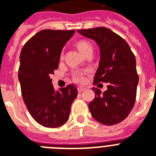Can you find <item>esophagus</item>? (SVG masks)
<instances>
[{
	"label": "esophagus",
	"mask_w": 156,
	"mask_h": 156,
	"mask_svg": "<svg viewBox=\"0 0 156 156\" xmlns=\"http://www.w3.org/2000/svg\"><path fill=\"white\" fill-rule=\"evenodd\" d=\"M85 89H86V88L83 87H80L77 88V90H78V92H79V93H81L82 91H83Z\"/></svg>",
	"instance_id": "obj_1"
}]
</instances>
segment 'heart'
Instances as JSON below:
<instances>
[{
	"label": "heart",
	"mask_w": 156,
	"mask_h": 156,
	"mask_svg": "<svg viewBox=\"0 0 156 156\" xmlns=\"http://www.w3.org/2000/svg\"><path fill=\"white\" fill-rule=\"evenodd\" d=\"M76 48L77 49L79 50V51L80 52L82 55H84L85 54L87 53L89 51H93V46L90 44L89 41H85V40H82V41H80L76 43ZM74 80L76 82L80 83L83 80V76H82V74L78 73L76 74L74 76Z\"/></svg>",
	"instance_id": "b5f03b06"
}]
</instances>
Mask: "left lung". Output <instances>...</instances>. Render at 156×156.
I'll use <instances>...</instances> for the list:
<instances>
[{"label":"left lung","mask_w":156,"mask_h":156,"mask_svg":"<svg viewBox=\"0 0 156 156\" xmlns=\"http://www.w3.org/2000/svg\"><path fill=\"white\" fill-rule=\"evenodd\" d=\"M77 32L94 41L100 48L94 84L108 83L103 93L98 88L92 89L95 98L88 105L90 113L101 124H117L128 116L136 100L139 78L134 55L123 38L106 27Z\"/></svg>","instance_id":"1"}]
</instances>
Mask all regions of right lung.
I'll use <instances>...</instances> for the list:
<instances>
[{
    "label": "right lung",
    "instance_id": "1",
    "mask_svg": "<svg viewBox=\"0 0 156 156\" xmlns=\"http://www.w3.org/2000/svg\"><path fill=\"white\" fill-rule=\"evenodd\" d=\"M75 30H44L31 37L20 53L19 80L31 116L41 126L55 128L69 119L77 88L69 84L56 91L50 75L58 67L62 51Z\"/></svg>",
    "mask_w": 156,
    "mask_h": 156
}]
</instances>
